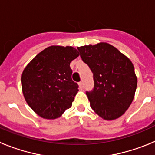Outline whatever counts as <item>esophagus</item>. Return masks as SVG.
<instances>
[{
    "label": "esophagus",
    "instance_id": "34e87169",
    "mask_svg": "<svg viewBox=\"0 0 155 155\" xmlns=\"http://www.w3.org/2000/svg\"><path fill=\"white\" fill-rule=\"evenodd\" d=\"M78 85L81 88H82V87H83V82H79Z\"/></svg>",
    "mask_w": 155,
    "mask_h": 155
}]
</instances>
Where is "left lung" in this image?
<instances>
[{
	"label": "left lung",
	"mask_w": 155,
	"mask_h": 155,
	"mask_svg": "<svg viewBox=\"0 0 155 155\" xmlns=\"http://www.w3.org/2000/svg\"><path fill=\"white\" fill-rule=\"evenodd\" d=\"M93 73L94 89L87 91L91 108L105 120L124 115L132 103L137 78L130 60L107 42L78 47Z\"/></svg>",
	"instance_id": "obj_1"
}]
</instances>
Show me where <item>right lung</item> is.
I'll return each instance as SVG.
<instances>
[{"label":"right lung","mask_w":155,"mask_h":155,"mask_svg":"<svg viewBox=\"0 0 155 155\" xmlns=\"http://www.w3.org/2000/svg\"><path fill=\"white\" fill-rule=\"evenodd\" d=\"M79 56L72 46H51L38 53L21 74L24 98L42 118L54 120L71 107L78 85L70 64Z\"/></svg>","instance_id":"obj_1"}]
</instances>
